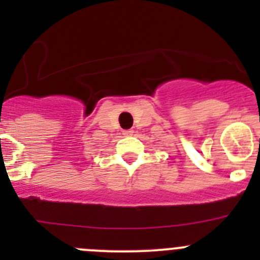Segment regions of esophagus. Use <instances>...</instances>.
I'll use <instances>...</instances> for the list:
<instances>
[{
	"mask_svg": "<svg viewBox=\"0 0 260 260\" xmlns=\"http://www.w3.org/2000/svg\"><path fill=\"white\" fill-rule=\"evenodd\" d=\"M133 133H134V132H133L132 128H130V130H123V132H122V134L125 135V137H128V135H132Z\"/></svg>",
	"mask_w": 260,
	"mask_h": 260,
	"instance_id": "obj_1",
	"label": "esophagus"
}]
</instances>
